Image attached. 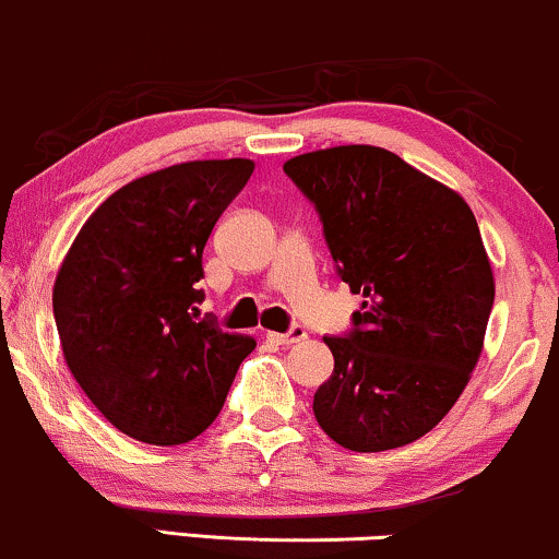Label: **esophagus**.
<instances>
[{
	"mask_svg": "<svg viewBox=\"0 0 559 559\" xmlns=\"http://www.w3.org/2000/svg\"><path fill=\"white\" fill-rule=\"evenodd\" d=\"M265 338L273 341V344H278V346H292V344H299V341H305L307 338V331L301 325H294L288 333L267 331Z\"/></svg>",
	"mask_w": 559,
	"mask_h": 559,
	"instance_id": "obj_1",
	"label": "esophagus"
}]
</instances>
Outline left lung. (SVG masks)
I'll list each match as a JSON object with an SVG mask.
<instances>
[{
  "label": "left lung",
  "mask_w": 559,
  "mask_h": 559,
  "mask_svg": "<svg viewBox=\"0 0 559 559\" xmlns=\"http://www.w3.org/2000/svg\"><path fill=\"white\" fill-rule=\"evenodd\" d=\"M318 207L341 278L361 294L354 331L325 338L333 374L312 412L331 440L380 453L442 421L484 348L495 275L466 200L374 145L288 158Z\"/></svg>",
  "instance_id": "obj_1"
}]
</instances>
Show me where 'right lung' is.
Instances as JSON below:
<instances>
[{
    "label": "right lung",
    "mask_w": 559,
    "mask_h": 559,
    "mask_svg": "<svg viewBox=\"0 0 559 559\" xmlns=\"http://www.w3.org/2000/svg\"><path fill=\"white\" fill-rule=\"evenodd\" d=\"M250 158L185 160L132 179L78 231L53 281L72 378L119 432L181 445L224 406L250 335L200 320L203 250Z\"/></svg>",
    "instance_id": "right-lung-1"
}]
</instances>
